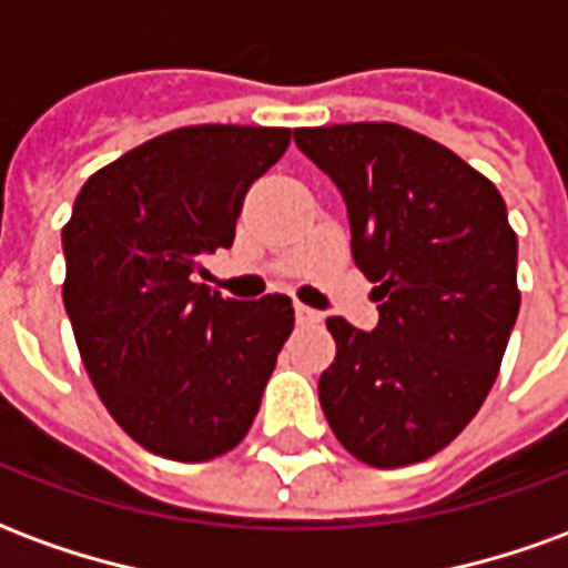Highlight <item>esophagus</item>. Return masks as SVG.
Listing matches in <instances>:
<instances>
[{
  "mask_svg": "<svg viewBox=\"0 0 568 568\" xmlns=\"http://www.w3.org/2000/svg\"><path fill=\"white\" fill-rule=\"evenodd\" d=\"M295 316L301 325H316V322H322L320 310L307 307V304H295Z\"/></svg>",
  "mask_w": 568,
  "mask_h": 568,
  "instance_id": "obj_1",
  "label": "esophagus"
}]
</instances>
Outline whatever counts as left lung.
I'll use <instances>...</instances> for the list:
<instances>
[{
    "label": "left lung",
    "instance_id": "obj_1",
    "mask_svg": "<svg viewBox=\"0 0 568 568\" xmlns=\"http://www.w3.org/2000/svg\"><path fill=\"white\" fill-rule=\"evenodd\" d=\"M344 194L353 258L374 285V332L325 322L337 356L320 377L328 426L374 468L444 450L496 383L511 337L517 234L505 200L440 142L398 124L295 130Z\"/></svg>",
    "mask_w": 568,
    "mask_h": 568
}]
</instances>
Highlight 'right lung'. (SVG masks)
Returning a JSON list of instances; mask_svg holds the SVG:
<instances>
[{
	"label": "right lung",
	"instance_id": "obj_1",
	"mask_svg": "<svg viewBox=\"0 0 568 568\" xmlns=\"http://www.w3.org/2000/svg\"><path fill=\"white\" fill-rule=\"evenodd\" d=\"M288 128L197 124L142 142L84 182L63 227V304L109 414L145 450L206 463L258 414L295 328L292 297L234 301L194 283L231 248L248 185Z\"/></svg>",
	"mask_w": 568,
	"mask_h": 568
}]
</instances>
